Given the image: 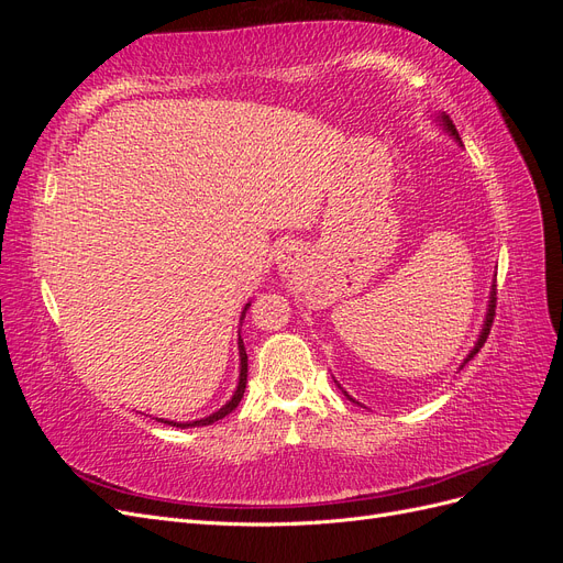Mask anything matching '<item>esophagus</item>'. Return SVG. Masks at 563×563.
Segmentation results:
<instances>
[{
	"label": "esophagus",
	"instance_id": "34e87169",
	"mask_svg": "<svg viewBox=\"0 0 563 563\" xmlns=\"http://www.w3.org/2000/svg\"><path fill=\"white\" fill-rule=\"evenodd\" d=\"M300 263V249L296 242H286L277 249V267L282 272H291Z\"/></svg>",
	"mask_w": 563,
	"mask_h": 563
}]
</instances>
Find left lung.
Segmentation results:
<instances>
[{
    "mask_svg": "<svg viewBox=\"0 0 563 563\" xmlns=\"http://www.w3.org/2000/svg\"><path fill=\"white\" fill-rule=\"evenodd\" d=\"M434 122L441 126V129H444L449 135H453V141L460 145V147H463V141H460V135H457V131H455V126H453V122H451V119H449V114H444V112H439L437 117H434ZM493 314H496V279H493V284H490V294H488V305H486V317H484V323H482V331H479V338H476V343H474V347L470 350V354L465 356V360H463V364H460V368H463L470 360H472V356L476 354V352H479L482 350V345L486 343V338H488V331H490V323H493ZM338 383V380H335ZM340 387V385H338ZM340 389H343V387H340ZM343 395L350 399V401H354V404H360V401H356V399H352L350 395H347V391L343 389ZM362 406V404H360Z\"/></svg>",
    "mask_w": 563,
    "mask_h": 563,
    "instance_id": "8db88e82",
    "label": "left lung"
}]
</instances>
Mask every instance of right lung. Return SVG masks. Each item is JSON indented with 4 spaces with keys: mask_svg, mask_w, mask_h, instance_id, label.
I'll return each mask as SVG.
<instances>
[{
    "mask_svg": "<svg viewBox=\"0 0 563 563\" xmlns=\"http://www.w3.org/2000/svg\"><path fill=\"white\" fill-rule=\"evenodd\" d=\"M249 308H251V302H246V305H244V310H242V314H240V323L244 321V317H246V310H249ZM236 350H240V380H236V389H234V395L230 397V401H228V404L220 406L216 413H211V416H207V418H199V420L176 422V420H164V418H159V422H164V424H174V428H180V430H187V428H203V424H211V422H216V420H223L228 413H232L234 408L240 406L242 397H244V389H246V376H249V356H246V347H244V340H242V335H240V340H236Z\"/></svg>",
    "mask_w": 563,
    "mask_h": 563,
    "instance_id": "right-lung-1",
    "label": "right lung"
}]
</instances>
